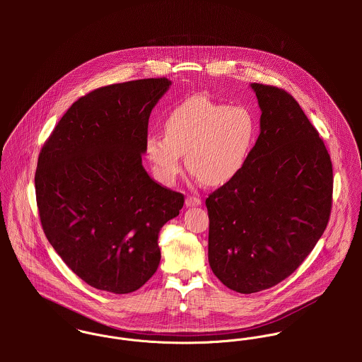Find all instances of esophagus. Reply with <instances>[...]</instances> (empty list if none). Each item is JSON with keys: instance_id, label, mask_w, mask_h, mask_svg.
<instances>
[{"instance_id": "obj_1", "label": "esophagus", "mask_w": 362, "mask_h": 362, "mask_svg": "<svg viewBox=\"0 0 362 362\" xmlns=\"http://www.w3.org/2000/svg\"><path fill=\"white\" fill-rule=\"evenodd\" d=\"M201 204H202V201L198 197H187V199H185L187 206H199Z\"/></svg>"}]
</instances>
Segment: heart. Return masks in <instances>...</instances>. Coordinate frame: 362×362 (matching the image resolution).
I'll return each instance as SVG.
<instances>
[{"instance_id":"heart-1","label":"heart","mask_w":362,"mask_h":362,"mask_svg":"<svg viewBox=\"0 0 362 362\" xmlns=\"http://www.w3.org/2000/svg\"><path fill=\"white\" fill-rule=\"evenodd\" d=\"M258 135V119L247 105L192 98L175 107L164 122V138L151 135L146 153L157 177L173 182L185 155L188 171L202 184L217 187L245 165Z\"/></svg>"}]
</instances>
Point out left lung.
Returning <instances> with one entry per match:
<instances>
[{"label": "left lung", "mask_w": 362, "mask_h": 362, "mask_svg": "<svg viewBox=\"0 0 362 362\" xmlns=\"http://www.w3.org/2000/svg\"><path fill=\"white\" fill-rule=\"evenodd\" d=\"M260 134L243 170L209 194V263L241 294L287 279L329 223L333 168L316 128L284 89L252 83Z\"/></svg>", "instance_id": "left-lung-1"}]
</instances>
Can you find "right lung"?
<instances>
[{
	"instance_id": "1",
	"label": "right lung",
	"mask_w": 362,
	"mask_h": 362,
	"mask_svg": "<svg viewBox=\"0 0 362 362\" xmlns=\"http://www.w3.org/2000/svg\"><path fill=\"white\" fill-rule=\"evenodd\" d=\"M171 82L139 79L72 104L45 142L35 174L43 231L66 266L114 294L141 288L160 263L158 233L184 195L142 165L149 117Z\"/></svg>"
}]
</instances>
